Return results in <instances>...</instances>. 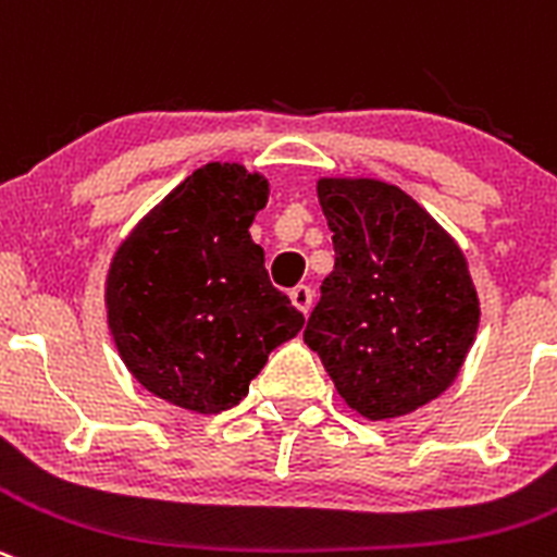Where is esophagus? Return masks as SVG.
<instances>
[{
    "label": "esophagus",
    "instance_id": "obj_1",
    "mask_svg": "<svg viewBox=\"0 0 557 557\" xmlns=\"http://www.w3.org/2000/svg\"><path fill=\"white\" fill-rule=\"evenodd\" d=\"M288 296L299 313H310V308H313V290H310V285H296V288H290Z\"/></svg>",
    "mask_w": 557,
    "mask_h": 557
}]
</instances>
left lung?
I'll use <instances>...</instances> for the list:
<instances>
[{
	"label": "left lung",
	"mask_w": 557,
	"mask_h": 557,
	"mask_svg": "<svg viewBox=\"0 0 557 557\" xmlns=\"http://www.w3.org/2000/svg\"><path fill=\"white\" fill-rule=\"evenodd\" d=\"M335 244L305 343L337 396L368 420H393L456 382L481 321L475 283L456 244L420 202L366 175L315 184Z\"/></svg>",
	"instance_id": "1"
}]
</instances>
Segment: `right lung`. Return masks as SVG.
Returning <instances> with one entry per match:
<instances>
[{
	"label": "right lung",
	"mask_w": 557,
	"mask_h": 557,
	"mask_svg": "<svg viewBox=\"0 0 557 557\" xmlns=\"http://www.w3.org/2000/svg\"><path fill=\"white\" fill-rule=\"evenodd\" d=\"M267 175L208 161L117 244L103 285L109 335L148 393L197 414L247 396L305 315L269 283L249 227Z\"/></svg>",
	"instance_id": "add662e5"
}]
</instances>
